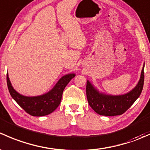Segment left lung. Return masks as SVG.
Returning <instances> with one entry per match:
<instances>
[{
  "label": "left lung",
  "instance_id": "8db88e82",
  "mask_svg": "<svg viewBox=\"0 0 150 150\" xmlns=\"http://www.w3.org/2000/svg\"><path fill=\"white\" fill-rule=\"evenodd\" d=\"M144 64L137 85L134 89L124 95L111 96L102 93L88 80L86 96L90 106L96 113L102 116H117L126 112L139 97L142 91L144 80Z\"/></svg>",
  "mask_w": 150,
  "mask_h": 150
}]
</instances>
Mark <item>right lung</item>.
I'll list each match as a JSON object with an SVG mask.
<instances>
[{
  "instance_id": "right-lung-1",
  "label": "right lung",
  "mask_w": 150,
  "mask_h": 150,
  "mask_svg": "<svg viewBox=\"0 0 150 150\" xmlns=\"http://www.w3.org/2000/svg\"><path fill=\"white\" fill-rule=\"evenodd\" d=\"M75 76L74 73L65 75L48 93L33 97L24 96L16 92L13 88L8 73L6 80L11 97L26 113L34 116H43L52 113L59 106L64 88Z\"/></svg>"
}]
</instances>
